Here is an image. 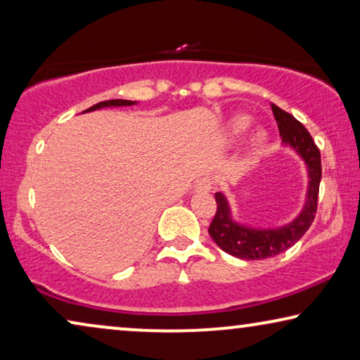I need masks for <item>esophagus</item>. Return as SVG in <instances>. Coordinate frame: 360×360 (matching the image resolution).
I'll return each mask as SVG.
<instances>
[{
  "label": "esophagus",
  "mask_w": 360,
  "mask_h": 360,
  "mask_svg": "<svg viewBox=\"0 0 360 360\" xmlns=\"http://www.w3.org/2000/svg\"><path fill=\"white\" fill-rule=\"evenodd\" d=\"M195 190L198 191V193H208V191L213 190V179H210V176H203V179H200L196 181Z\"/></svg>",
  "instance_id": "1"
}]
</instances>
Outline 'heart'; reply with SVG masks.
I'll use <instances>...</instances> for the list:
<instances>
[{
	"label": "heart",
	"mask_w": 360,
	"mask_h": 360,
	"mask_svg": "<svg viewBox=\"0 0 360 360\" xmlns=\"http://www.w3.org/2000/svg\"><path fill=\"white\" fill-rule=\"evenodd\" d=\"M250 124V120L248 116H234L233 120L228 122V136L231 139H238V137L243 136V132L248 129ZM265 142H267V132L264 129H257L252 132V136H250V149L252 150H259L260 147H264Z\"/></svg>",
	"instance_id": "heart-1"
}]
</instances>
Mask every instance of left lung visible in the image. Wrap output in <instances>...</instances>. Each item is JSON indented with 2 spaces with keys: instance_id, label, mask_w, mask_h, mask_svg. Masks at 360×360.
Segmentation results:
<instances>
[{
  "instance_id": "left-lung-1",
  "label": "left lung",
  "mask_w": 360,
  "mask_h": 360,
  "mask_svg": "<svg viewBox=\"0 0 360 360\" xmlns=\"http://www.w3.org/2000/svg\"><path fill=\"white\" fill-rule=\"evenodd\" d=\"M275 121L278 124L280 136L285 146H290L302 157L308 169V191L307 201L297 218L292 223L280 228H250L236 223L231 216L228 200L223 193H214L216 214L211 221L208 233L224 252L238 259L259 260L274 257L292 248L302 239L311 226L318 208L319 181H321V154L302 122L283 111L277 105H272Z\"/></svg>"
}]
</instances>
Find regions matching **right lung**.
Returning a JSON list of instances; mask_svg holds the SVG:
<instances>
[{"mask_svg": "<svg viewBox=\"0 0 360 360\" xmlns=\"http://www.w3.org/2000/svg\"><path fill=\"white\" fill-rule=\"evenodd\" d=\"M136 105V101H129V100H110V101H101V103H96V105H93L91 108H88V111H95V110H101V108H108V106H132Z\"/></svg>", "mask_w": 360, "mask_h": 360, "instance_id": "obj_1", "label": "right lung"}]
</instances>
